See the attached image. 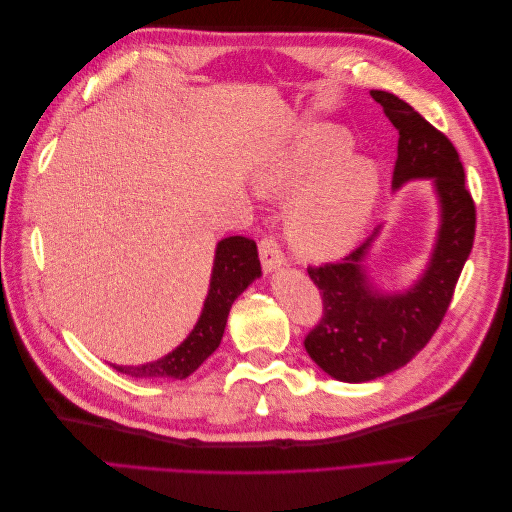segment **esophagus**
<instances>
[{
  "mask_svg": "<svg viewBox=\"0 0 512 512\" xmlns=\"http://www.w3.org/2000/svg\"><path fill=\"white\" fill-rule=\"evenodd\" d=\"M258 252H260V262L262 269L273 271L277 267H282L286 262V256L282 252V245L273 235H265L258 243Z\"/></svg>",
  "mask_w": 512,
  "mask_h": 512,
  "instance_id": "obj_1",
  "label": "esophagus"
}]
</instances>
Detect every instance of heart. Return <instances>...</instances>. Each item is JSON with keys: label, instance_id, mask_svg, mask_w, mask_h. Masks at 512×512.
Instances as JSON below:
<instances>
[{"label": "heart", "instance_id": "1", "mask_svg": "<svg viewBox=\"0 0 512 512\" xmlns=\"http://www.w3.org/2000/svg\"><path fill=\"white\" fill-rule=\"evenodd\" d=\"M352 143L339 130L299 136L260 170V188L303 192L288 213V239L305 258H335L359 239L380 194L374 162L350 158Z\"/></svg>", "mask_w": 512, "mask_h": 512}]
</instances>
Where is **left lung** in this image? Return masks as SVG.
Returning <instances> with one entry per match:
<instances>
[{"instance_id":"obj_1","label":"left lung","mask_w":512,"mask_h":512,"mask_svg":"<svg viewBox=\"0 0 512 512\" xmlns=\"http://www.w3.org/2000/svg\"><path fill=\"white\" fill-rule=\"evenodd\" d=\"M399 132L393 185L433 177L442 205L436 252L425 275L404 294H380L363 269L369 241L337 262L307 267L322 297V316L305 335V350L335 380L367 382L406 365L427 346L451 305L472 252L476 205L455 145L389 91H371Z\"/></svg>"}]
</instances>
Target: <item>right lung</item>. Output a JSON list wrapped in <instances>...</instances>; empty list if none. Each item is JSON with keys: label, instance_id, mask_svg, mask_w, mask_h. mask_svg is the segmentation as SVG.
Segmentation results:
<instances>
[{"label": "right lung", "instance_id": "right-lung-1", "mask_svg": "<svg viewBox=\"0 0 512 512\" xmlns=\"http://www.w3.org/2000/svg\"><path fill=\"white\" fill-rule=\"evenodd\" d=\"M256 277H260L256 241L247 237H228L220 241L213 262L209 297L190 337L156 363L141 367H113L132 378H188L220 346L232 303Z\"/></svg>", "mask_w": 512, "mask_h": 512}]
</instances>
